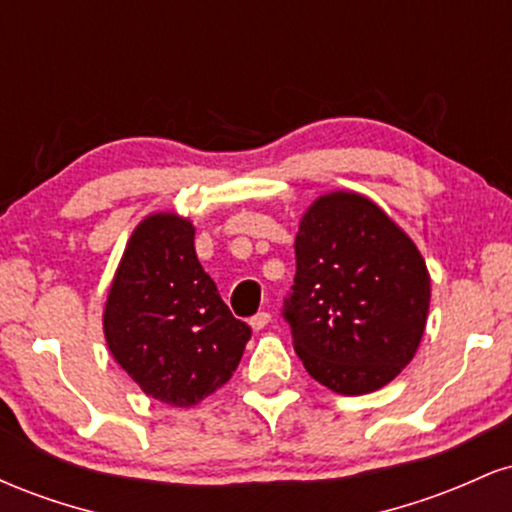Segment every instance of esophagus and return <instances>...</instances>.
I'll return each mask as SVG.
<instances>
[{"label": "esophagus", "instance_id": "obj_1", "mask_svg": "<svg viewBox=\"0 0 512 512\" xmlns=\"http://www.w3.org/2000/svg\"><path fill=\"white\" fill-rule=\"evenodd\" d=\"M269 320H272V315L264 313V310H262V313H257V315L250 317V327H252V330H255V332H260V330H264V327L269 325Z\"/></svg>", "mask_w": 512, "mask_h": 512}]
</instances>
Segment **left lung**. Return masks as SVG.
<instances>
[{
  "label": "left lung",
  "mask_w": 512,
  "mask_h": 512,
  "mask_svg": "<svg viewBox=\"0 0 512 512\" xmlns=\"http://www.w3.org/2000/svg\"><path fill=\"white\" fill-rule=\"evenodd\" d=\"M293 248L284 317L310 378L339 395L392 383L419 349L431 303L414 240L373 199L337 190L310 204Z\"/></svg>",
  "instance_id": "1"
}]
</instances>
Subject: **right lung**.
I'll return each instance as SVG.
<instances>
[{
    "mask_svg": "<svg viewBox=\"0 0 512 512\" xmlns=\"http://www.w3.org/2000/svg\"><path fill=\"white\" fill-rule=\"evenodd\" d=\"M110 354L144 395L195 407L231 380L250 339L195 252V226L175 211L132 231L103 310Z\"/></svg>",
    "mask_w": 512,
    "mask_h": 512,
    "instance_id": "1",
    "label": "right lung"
}]
</instances>
